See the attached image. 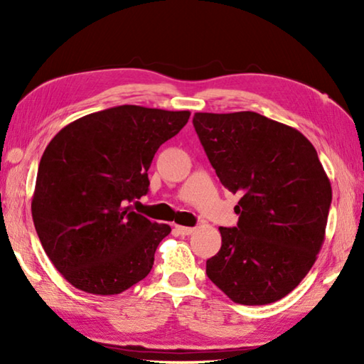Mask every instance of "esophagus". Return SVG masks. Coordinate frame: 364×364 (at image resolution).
Listing matches in <instances>:
<instances>
[{"label": "esophagus", "instance_id": "obj_1", "mask_svg": "<svg viewBox=\"0 0 364 364\" xmlns=\"http://www.w3.org/2000/svg\"><path fill=\"white\" fill-rule=\"evenodd\" d=\"M176 231L181 234V236H189V234L194 232V228L189 226H176Z\"/></svg>", "mask_w": 364, "mask_h": 364}]
</instances>
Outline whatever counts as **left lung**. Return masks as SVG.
<instances>
[{"label": "left lung", "instance_id": "8db88e82", "mask_svg": "<svg viewBox=\"0 0 364 364\" xmlns=\"http://www.w3.org/2000/svg\"><path fill=\"white\" fill-rule=\"evenodd\" d=\"M194 128L223 186L239 194L237 226L220 228L207 276L242 305L286 297L321 250L331 181L304 134L257 112L194 114Z\"/></svg>", "mask_w": 364, "mask_h": 364}]
</instances>
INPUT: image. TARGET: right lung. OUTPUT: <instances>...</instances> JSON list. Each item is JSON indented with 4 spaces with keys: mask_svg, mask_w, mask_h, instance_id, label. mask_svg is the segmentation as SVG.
Instances as JSON below:
<instances>
[{
    "mask_svg": "<svg viewBox=\"0 0 364 364\" xmlns=\"http://www.w3.org/2000/svg\"><path fill=\"white\" fill-rule=\"evenodd\" d=\"M189 110L117 106L64 127L43 152L32 217L49 260L73 287L122 294L144 279L171 228L132 212L152 159Z\"/></svg>",
    "mask_w": 364,
    "mask_h": 364,
    "instance_id": "add662e5",
    "label": "right lung"
}]
</instances>
